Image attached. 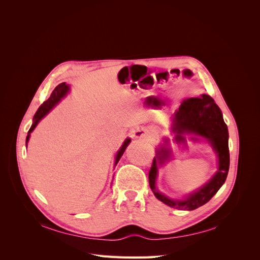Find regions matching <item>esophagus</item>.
I'll use <instances>...</instances> for the list:
<instances>
[{
    "label": "esophagus",
    "instance_id": "obj_1",
    "mask_svg": "<svg viewBox=\"0 0 260 260\" xmlns=\"http://www.w3.org/2000/svg\"><path fill=\"white\" fill-rule=\"evenodd\" d=\"M133 136H134L135 138H137V139H146V138H148L149 133H148V131L146 128L138 127V128H136L133 132Z\"/></svg>",
    "mask_w": 260,
    "mask_h": 260
}]
</instances>
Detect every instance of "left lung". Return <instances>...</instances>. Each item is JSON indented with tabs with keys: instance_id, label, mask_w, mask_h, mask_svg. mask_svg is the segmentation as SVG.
I'll list each match as a JSON object with an SVG mask.
<instances>
[{
	"instance_id": "1",
	"label": "left lung",
	"mask_w": 260,
	"mask_h": 260,
	"mask_svg": "<svg viewBox=\"0 0 260 260\" xmlns=\"http://www.w3.org/2000/svg\"><path fill=\"white\" fill-rule=\"evenodd\" d=\"M171 129L177 144H182L185 147L186 136H190V141H199L203 138L212 146L218 158L217 172L206 184L181 199H176L162 194L156 186L159 168L165 166L173 156L170 139L165 138L163 143L156 148V156L148 174L149 186L154 195L171 208L193 211L210 201L226 179L230 168L228 126L215 101L208 94H201V97L182 101L179 109L173 116Z\"/></svg>"
}]
</instances>
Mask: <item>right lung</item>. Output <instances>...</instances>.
I'll return each instance as SVG.
<instances>
[{
  "mask_svg": "<svg viewBox=\"0 0 260 260\" xmlns=\"http://www.w3.org/2000/svg\"><path fill=\"white\" fill-rule=\"evenodd\" d=\"M70 90H71V86L68 85V84H66L65 82H63V83H61V84H59L56 88L53 89V91L51 92V94H50V97L48 98V100H46L42 105H41L39 108H38V111H37V113L35 114V116H34V123H32V125H31V127L29 128V131H28V135H27V137H26V147H27V143H28V141H29V138H30V134L34 132V129L37 127V125L39 124V122L42 120L48 113H50L52 109L56 107L61 101H62V99H64L66 95H67V93L70 92ZM131 138H126L125 140H124V142H123V144L121 145V147L119 148V151L117 152V154H116V158H115V167L117 166V163L119 162V160H120V158L122 157V155L124 154V152H125V149H126V147H127V145L131 143Z\"/></svg>",
  "mask_w": 260,
  "mask_h": 260,
  "instance_id": "obj_1",
  "label": "right lung"
}]
</instances>
